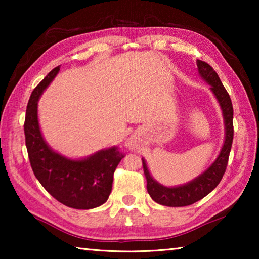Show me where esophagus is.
<instances>
[{"instance_id":"1","label":"esophagus","mask_w":259,"mask_h":259,"mask_svg":"<svg viewBox=\"0 0 259 259\" xmlns=\"http://www.w3.org/2000/svg\"><path fill=\"white\" fill-rule=\"evenodd\" d=\"M128 146H133V144H131V143H128Z\"/></svg>"}]
</instances>
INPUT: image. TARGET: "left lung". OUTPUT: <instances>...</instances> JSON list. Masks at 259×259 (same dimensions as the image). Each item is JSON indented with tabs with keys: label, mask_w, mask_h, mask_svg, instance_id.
Wrapping results in <instances>:
<instances>
[{
	"label": "left lung",
	"mask_w": 259,
	"mask_h": 259,
	"mask_svg": "<svg viewBox=\"0 0 259 259\" xmlns=\"http://www.w3.org/2000/svg\"><path fill=\"white\" fill-rule=\"evenodd\" d=\"M196 65H198L200 76L208 84L211 85L210 89H211L214 97L218 100L219 106L222 108L225 124L224 145H223L217 159L205 171L190 183L176 187H166L157 183L152 177L150 170L147 168L146 161L143 159V168L147 181L148 194L155 202L166 205V207H185V205L193 204L196 201L203 199L205 195H208L210 192L214 190L225 174L232 142H233V106H232L230 95L227 94L217 73L213 71V68L209 64L202 60H198Z\"/></svg>",
	"instance_id": "left-lung-1"
}]
</instances>
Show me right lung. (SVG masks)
Segmentation results:
<instances>
[{"label": "right lung", "instance_id": "right-lung-1", "mask_svg": "<svg viewBox=\"0 0 259 259\" xmlns=\"http://www.w3.org/2000/svg\"><path fill=\"white\" fill-rule=\"evenodd\" d=\"M59 72L52 69L33 90L25 117V140L33 172L47 192L74 209H93L105 203L112 191L113 175L124 155L116 146L73 160L55 152L46 143L37 119V102Z\"/></svg>", "mask_w": 259, "mask_h": 259}]
</instances>
